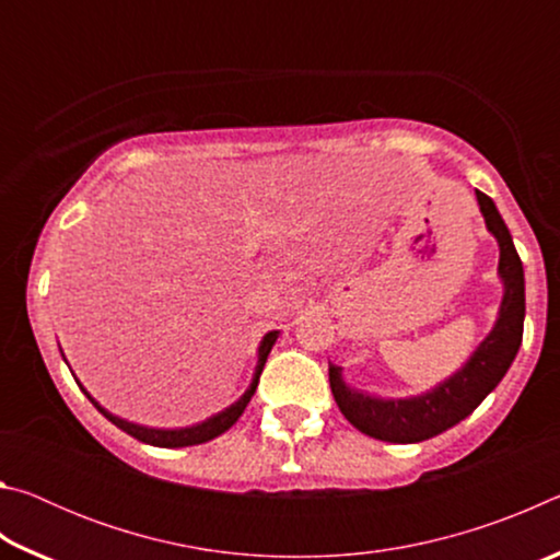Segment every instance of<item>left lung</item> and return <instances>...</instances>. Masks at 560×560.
I'll use <instances>...</instances> for the list:
<instances>
[{
	"mask_svg": "<svg viewBox=\"0 0 560 560\" xmlns=\"http://www.w3.org/2000/svg\"><path fill=\"white\" fill-rule=\"evenodd\" d=\"M477 202L485 214L487 230L499 242V279L504 283V296H501L497 324L457 373L434 385L432 390L415 397H375L360 393L346 385L338 365L328 363L330 393H334L340 412L368 438L412 444L454 428L477 410L479 402L494 390L514 363L526 316L524 267H521L514 240H511L509 226L501 220L494 200L477 189Z\"/></svg>",
	"mask_w": 560,
	"mask_h": 560,
	"instance_id": "left-lung-1",
	"label": "left lung"
}]
</instances>
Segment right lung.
<instances>
[{"label":"right lung","mask_w":560,"mask_h":560,"mask_svg":"<svg viewBox=\"0 0 560 560\" xmlns=\"http://www.w3.org/2000/svg\"><path fill=\"white\" fill-rule=\"evenodd\" d=\"M277 338H279V330H269V334L261 338L257 371H254L252 385L246 387L240 400H236V402L230 405V407H224L222 412L207 417L205 422L192 424V428L158 430V428H145V424L128 422V420H122V417L110 415V412L106 410V407H101L96 400H93V397L86 393V387H83L79 381H75V383H79L81 390L89 395V400L98 407V412H101L103 417H108V420H110L113 424H116V428H120L122 432H128L130 438H136V440H140V442H145V444H153V447H167V450H173V447H192V444H202V442H210V440H214V438H220L222 432L230 430L232 424H234L236 420H240L242 412H244V407L249 405V400H252V395L257 393L259 375H261V371H264V363H267V358H269V353H271L273 343H277Z\"/></svg>","instance_id":"obj_1"}]
</instances>
